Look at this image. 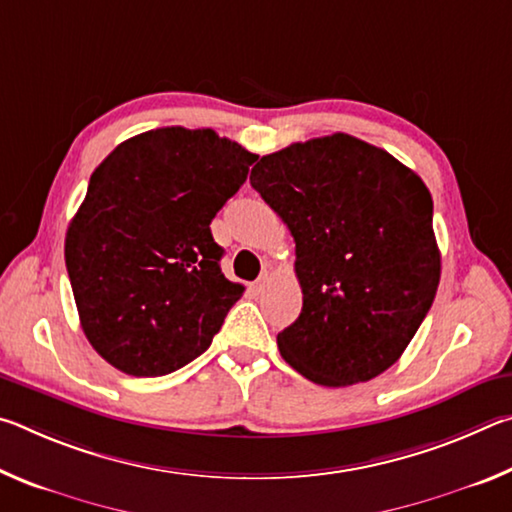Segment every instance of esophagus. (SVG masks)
Returning <instances> with one entry per match:
<instances>
[{
    "label": "esophagus",
    "mask_w": 512,
    "mask_h": 512,
    "mask_svg": "<svg viewBox=\"0 0 512 512\" xmlns=\"http://www.w3.org/2000/svg\"><path fill=\"white\" fill-rule=\"evenodd\" d=\"M268 277H271V273H268V271H262V275H259V277H257V280H255V284H253V287H255V289H264V284L268 282Z\"/></svg>",
    "instance_id": "esophagus-1"
}]
</instances>
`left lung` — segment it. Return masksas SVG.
Segmentation results:
<instances>
[{
    "mask_svg": "<svg viewBox=\"0 0 512 512\" xmlns=\"http://www.w3.org/2000/svg\"><path fill=\"white\" fill-rule=\"evenodd\" d=\"M250 185L296 241L302 311L277 334L284 361L334 388L391 368L440 282L422 178L384 149L334 133L264 155Z\"/></svg>",
    "mask_w": 512,
    "mask_h": 512,
    "instance_id": "left-lung-1",
    "label": "left lung"
}]
</instances>
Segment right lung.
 I'll return each mask as SVG.
<instances>
[{"mask_svg": "<svg viewBox=\"0 0 512 512\" xmlns=\"http://www.w3.org/2000/svg\"><path fill=\"white\" fill-rule=\"evenodd\" d=\"M255 153L212 128H155L97 169L65 237L81 327L110 366L162 377L210 348L244 287L221 273L210 223Z\"/></svg>", "mask_w": 512, "mask_h": 512, "instance_id": "add662e5", "label": "right lung"}]
</instances>
